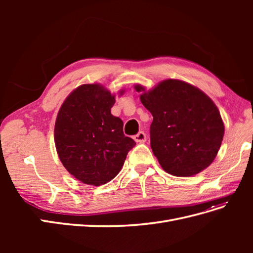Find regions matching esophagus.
<instances>
[{
  "label": "esophagus",
  "instance_id": "obj_1",
  "mask_svg": "<svg viewBox=\"0 0 253 253\" xmlns=\"http://www.w3.org/2000/svg\"><path fill=\"white\" fill-rule=\"evenodd\" d=\"M133 138H134V140H135L136 142L143 143L145 140H147V135L144 134V132H141V131H140L139 133H137L136 135H134Z\"/></svg>",
  "mask_w": 253,
  "mask_h": 253
}]
</instances>
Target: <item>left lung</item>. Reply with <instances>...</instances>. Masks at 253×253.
Returning a JSON list of instances; mask_svg holds the SVG:
<instances>
[{
  "instance_id": "1",
  "label": "left lung",
  "mask_w": 253,
  "mask_h": 253,
  "mask_svg": "<svg viewBox=\"0 0 253 253\" xmlns=\"http://www.w3.org/2000/svg\"><path fill=\"white\" fill-rule=\"evenodd\" d=\"M140 101L151 112V148L163 169L192 176L216 157L225 133L216 105L204 91L180 80H164L151 90L139 84Z\"/></svg>"
}]
</instances>
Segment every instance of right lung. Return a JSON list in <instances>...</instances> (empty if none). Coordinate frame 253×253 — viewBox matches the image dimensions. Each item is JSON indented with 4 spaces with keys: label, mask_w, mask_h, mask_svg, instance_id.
<instances>
[{
    "label": "right lung",
    "mask_w": 253,
    "mask_h": 253,
    "mask_svg": "<svg viewBox=\"0 0 253 253\" xmlns=\"http://www.w3.org/2000/svg\"><path fill=\"white\" fill-rule=\"evenodd\" d=\"M125 90H120V95ZM115 95L100 84H82L61 105L55 143L61 163L75 178L100 186L116 176L136 142L111 114Z\"/></svg>",
    "instance_id": "add662e5"
}]
</instances>
